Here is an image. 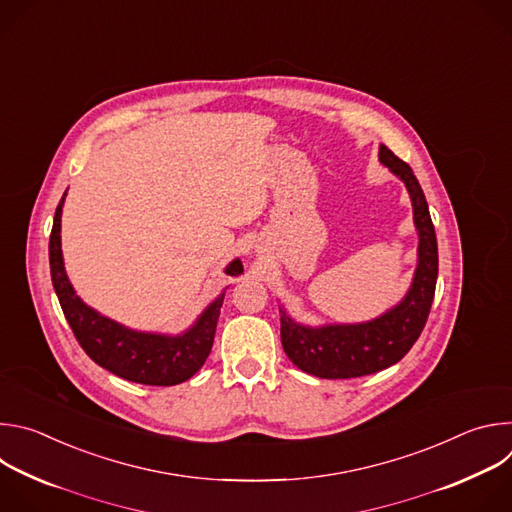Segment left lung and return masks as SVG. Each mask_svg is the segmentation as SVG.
Listing matches in <instances>:
<instances>
[{
  "mask_svg": "<svg viewBox=\"0 0 512 512\" xmlns=\"http://www.w3.org/2000/svg\"><path fill=\"white\" fill-rule=\"evenodd\" d=\"M379 160L403 180L413 204V221L419 235L417 269L407 296L389 312L362 324L304 326L281 312V344L287 358L308 375L320 379H352L379 373L399 362L419 338L435 294L437 239L425 194L413 170L387 145Z\"/></svg>",
  "mask_w": 512,
  "mask_h": 512,
  "instance_id": "8db88e82",
  "label": "left lung"
}]
</instances>
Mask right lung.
<instances>
[{"instance_id": "add662e5", "label": "right lung", "mask_w": 512, "mask_h": 512, "mask_svg": "<svg viewBox=\"0 0 512 512\" xmlns=\"http://www.w3.org/2000/svg\"><path fill=\"white\" fill-rule=\"evenodd\" d=\"M64 196L66 192L56 206L50 233V275L64 318L75 332L81 348L99 367L131 383L172 387L188 381L210 354L225 294L218 296L200 314L192 328L178 336L137 332L101 316L75 294L64 271L60 249V214ZM225 273L231 277L241 275L243 263L239 259L231 261Z\"/></svg>"}]
</instances>
